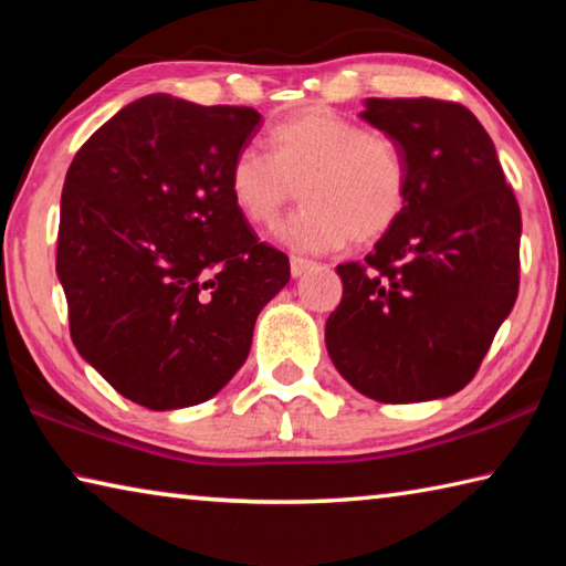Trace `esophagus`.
I'll list each match as a JSON object with an SVG mask.
<instances>
[{
  "mask_svg": "<svg viewBox=\"0 0 566 566\" xmlns=\"http://www.w3.org/2000/svg\"><path fill=\"white\" fill-rule=\"evenodd\" d=\"M314 266L312 260H304V256H290V270H292V276H302L306 274Z\"/></svg>",
  "mask_w": 566,
  "mask_h": 566,
  "instance_id": "34e87169",
  "label": "esophagus"
}]
</instances>
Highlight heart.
<instances>
[{
  "mask_svg": "<svg viewBox=\"0 0 566 566\" xmlns=\"http://www.w3.org/2000/svg\"><path fill=\"white\" fill-rule=\"evenodd\" d=\"M266 149L237 151L227 189L249 224L270 227L300 187L304 207L276 227L292 249L332 252L349 239L371 244L407 212L409 165L385 132L329 107H306L266 132Z\"/></svg>",
  "mask_w": 566,
  "mask_h": 566,
  "instance_id": "b5f03b06",
  "label": "heart"
}]
</instances>
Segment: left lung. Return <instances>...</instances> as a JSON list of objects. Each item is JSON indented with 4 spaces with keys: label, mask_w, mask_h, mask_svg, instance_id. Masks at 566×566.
<instances>
[{
    "label": "left lung",
    "mask_w": 566,
    "mask_h": 566,
    "mask_svg": "<svg viewBox=\"0 0 566 566\" xmlns=\"http://www.w3.org/2000/svg\"><path fill=\"white\" fill-rule=\"evenodd\" d=\"M361 117L405 151L409 202L364 262L337 266L327 352L369 399L449 397L472 381L516 302L520 205L462 104L369 97Z\"/></svg>",
    "instance_id": "left-lung-1"
}]
</instances>
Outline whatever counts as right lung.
<instances>
[{
	"instance_id": "add662e5",
	"label": "right lung",
	"mask_w": 566,
	"mask_h": 566,
	"mask_svg": "<svg viewBox=\"0 0 566 566\" xmlns=\"http://www.w3.org/2000/svg\"><path fill=\"white\" fill-rule=\"evenodd\" d=\"M260 122L252 107L149 94L102 124L66 171L56 276L72 342L142 407L212 399L290 282L286 254L260 242L227 189Z\"/></svg>"
}]
</instances>
